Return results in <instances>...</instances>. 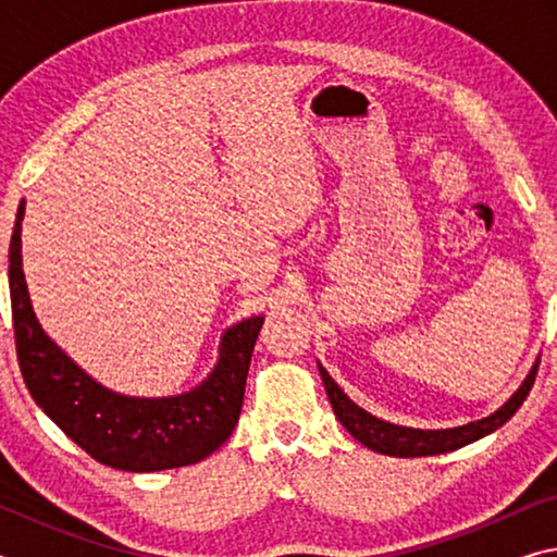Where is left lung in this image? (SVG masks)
I'll return each mask as SVG.
<instances>
[{
  "label": "left lung",
  "mask_w": 557,
  "mask_h": 557,
  "mask_svg": "<svg viewBox=\"0 0 557 557\" xmlns=\"http://www.w3.org/2000/svg\"><path fill=\"white\" fill-rule=\"evenodd\" d=\"M539 363L541 361H535L521 388L513 393V398L508 400L504 408H498L494 414H488L484 420L469 422V425L455 428V430H410V428L391 425V422L373 418V414H369L366 410L358 408L356 403L348 400L344 391L338 388L332 375H329L322 366H319V373H322L329 403H332L338 422H342V425L351 432L361 445H366L373 451H381V455H393V457H428V455H445V451L465 447L469 442H474L479 437L488 435V432H494L496 428H502L506 420H511V414L521 408L525 395L533 388L535 373H539Z\"/></svg>",
  "instance_id": "obj_1"
}]
</instances>
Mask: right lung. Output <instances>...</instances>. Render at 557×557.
I'll return each mask as SVG.
<instances>
[{"label": "right lung", "instance_id": "add662e5", "mask_svg": "<svg viewBox=\"0 0 557 557\" xmlns=\"http://www.w3.org/2000/svg\"><path fill=\"white\" fill-rule=\"evenodd\" d=\"M24 201L9 243V295L18 369L36 405L100 465L159 471L196 465L238 425L245 379L262 317L225 332L211 379L176 398H125L83 373L34 317L22 270Z\"/></svg>", "mask_w": 557, "mask_h": 557}]
</instances>
